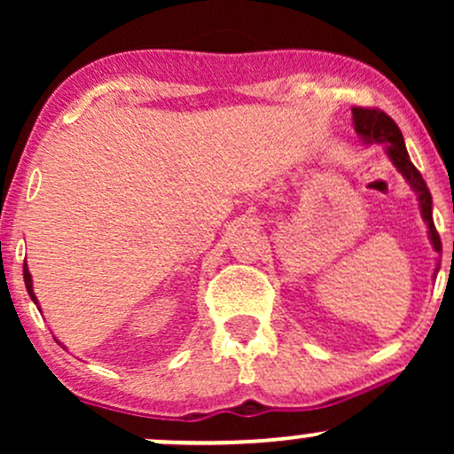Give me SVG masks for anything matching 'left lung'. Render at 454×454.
<instances>
[{"label": "left lung", "instance_id": "8db88e82", "mask_svg": "<svg viewBox=\"0 0 454 454\" xmlns=\"http://www.w3.org/2000/svg\"><path fill=\"white\" fill-rule=\"evenodd\" d=\"M352 119H354V129L361 137L364 143H384L387 145V153L390 161L395 164V168L405 176V181L414 187V192L419 194L420 202V213H423L427 226H429V239L434 243L435 252H442V241L440 234L435 231L434 215H431V192L427 190V184L423 175L419 173L414 164L410 161L408 149H405L403 134L397 128V123L388 117L387 113L380 111V108H363L354 106L352 108Z\"/></svg>", "mask_w": 454, "mask_h": 454}]
</instances>
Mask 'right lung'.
I'll list each match as a JSON object with an SVG mask.
<instances>
[{
	"label": "right lung",
	"mask_w": 454,
	"mask_h": 454,
	"mask_svg": "<svg viewBox=\"0 0 454 454\" xmlns=\"http://www.w3.org/2000/svg\"><path fill=\"white\" fill-rule=\"evenodd\" d=\"M23 279H25V288H27L31 301H34V303H38V301H35L34 288H31V275H29V270H27V264H23Z\"/></svg>",
	"instance_id": "right-lung-1"
}]
</instances>
